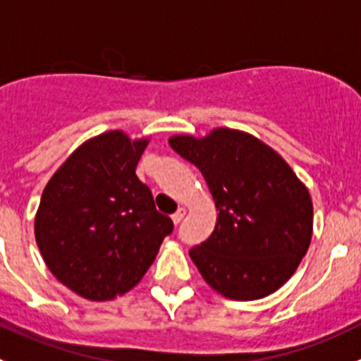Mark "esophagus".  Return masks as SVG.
I'll use <instances>...</instances> for the list:
<instances>
[{
    "instance_id": "obj_1",
    "label": "esophagus",
    "mask_w": 361,
    "mask_h": 361,
    "mask_svg": "<svg viewBox=\"0 0 361 361\" xmlns=\"http://www.w3.org/2000/svg\"><path fill=\"white\" fill-rule=\"evenodd\" d=\"M185 214H187V210H185L183 207H180V209H178L176 212L173 214V221H174V223H176V225H178V223H181V219H183V217H185Z\"/></svg>"
}]
</instances>
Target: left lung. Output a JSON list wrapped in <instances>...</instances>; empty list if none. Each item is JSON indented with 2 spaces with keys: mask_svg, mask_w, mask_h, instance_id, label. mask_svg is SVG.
<instances>
[{
  "mask_svg": "<svg viewBox=\"0 0 361 361\" xmlns=\"http://www.w3.org/2000/svg\"><path fill=\"white\" fill-rule=\"evenodd\" d=\"M169 144L200 169L219 210L212 235L188 250L204 281L233 300L277 291L310 248L307 188L274 149L246 133L216 129Z\"/></svg>",
  "mask_w": 361,
  "mask_h": 361,
  "instance_id": "1",
  "label": "left lung"
}]
</instances>
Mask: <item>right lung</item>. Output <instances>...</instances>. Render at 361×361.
<instances>
[{
    "label": "right lung",
    "mask_w": 361,
    "mask_h": 361,
    "mask_svg": "<svg viewBox=\"0 0 361 361\" xmlns=\"http://www.w3.org/2000/svg\"><path fill=\"white\" fill-rule=\"evenodd\" d=\"M147 142L109 131L80 145L44 188L35 241L51 274L90 300L138 284L174 230L135 169Z\"/></svg>",
    "instance_id": "obj_1"
}]
</instances>
